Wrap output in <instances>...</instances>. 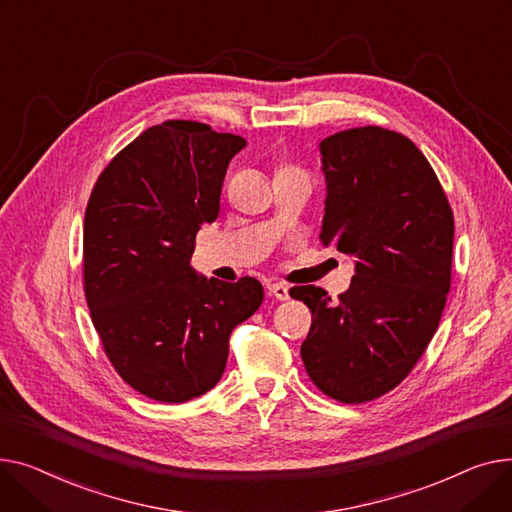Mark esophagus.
<instances>
[{"label":"esophagus","mask_w":512,"mask_h":512,"mask_svg":"<svg viewBox=\"0 0 512 512\" xmlns=\"http://www.w3.org/2000/svg\"><path fill=\"white\" fill-rule=\"evenodd\" d=\"M266 291H268V295H273V297L281 299V302H285V299H289V289H287L283 283H268V285H266Z\"/></svg>","instance_id":"obj_1"}]
</instances>
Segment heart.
<instances>
[{"instance_id": "b5f03b06", "label": "heart", "mask_w": 512, "mask_h": 512, "mask_svg": "<svg viewBox=\"0 0 512 512\" xmlns=\"http://www.w3.org/2000/svg\"><path fill=\"white\" fill-rule=\"evenodd\" d=\"M277 171H299V169H295V167H291V165H281Z\"/></svg>"}]
</instances>
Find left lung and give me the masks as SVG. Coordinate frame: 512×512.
Here are the masks:
<instances>
[{"mask_svg":"<svg viewBox=\"0 0 512 512\" xmlns=\"http://www.w3.org/2000/svg\"><path fill=\"white\" fill-rule=\"evenodd\" d=\"M324 246L355 256L333 302L316 285L289 291L312 312L302 343L310 380L330 399L366 403L399 386L430 345L453 275V208L407 136L378 126L320 142Z\"/></svg>","mask_w":512,"mask_h":512,"instance_id":"8db88e82","label":"left lung"}]
</instances>
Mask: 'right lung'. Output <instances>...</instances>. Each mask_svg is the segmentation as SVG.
Wrapping results in <instances>:
<instances>
[{
	"label": "right lung",
	"mask_w": 512,
	"mask_h": 512,
	"mask_svg": "<svg viewBox=\"0 0 512 512\" xmlns=\"http://www.w3.org/2000/svg\"><path fill=\"white\" fill-rule=\"evenodd\" d=\"M246 146L190 119L144 130L90 192L84 295L103 351L140 395L186 403L223 376L231 330L262 304L260 281L198 279L196 233L215 221L229 161Z\"/></svg>",
	"instance_id": "obj_1"
}]
</instances>
